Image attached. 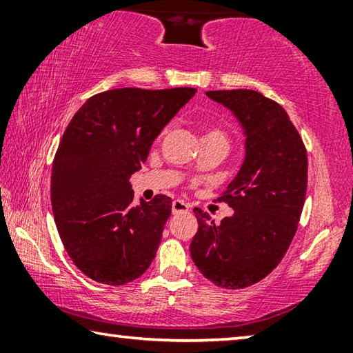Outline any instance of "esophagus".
I'll list each match as a JSON object with an SVG mask.
<instances>
[{
    "instance_id": "34e87169",
    "label": "esophagus",
    "mask_w": 353,
    "mask_h": 353,
    "mask_svg": "<svg viewBox=\"0 0 353 353\" xmlns=\"http://www.w3.org/2000/svg\"><path fill=\"white\" fill-rule=\"evenodd\" d=\"M188 208H190V205L187 204V202H183V201H179V199L172 201V207H171L172 214H177V213H185V212H188Z\"/></svg>"
}]
</instances>
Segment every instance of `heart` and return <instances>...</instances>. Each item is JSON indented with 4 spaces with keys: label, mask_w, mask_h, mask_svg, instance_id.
<instances>
[{
    "label": "heart",
    "mask_w": 353,
    "mask_h": 353,
    "mask_svg": "<svg viewBox=\"0 0 353 353\" xmlns=\"http://www.w3.org/2000/svg\"><path fill=\"white\" fill-rule=\"evenodd\" d=\"M205 137H214V139H223V140H225V141H227V139H225V134L223 132V130H221V129H216V128L208 129V130H207V134L204 135V139H205Z\"/></svg>",
    "instance_id": "heart-1"
}]
</instances>
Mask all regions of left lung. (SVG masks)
<instances>
[{
  "label": "left lung",
  "mask_w": 353,
  "mask_h": 353,
  "mask_svg": "<svg viewBox=\"0 0 353 353\" xmlns=\"http://www.w3.org/2000/svg\"><path fill=\"white\" fill-rule=\"evenodd\" d=\"M207 97L234 112L246 135V155L218 198L234 214L214 224L194 208L199 227L190 254L210 282L240 290L271 274L294 238L307 194V149L276 101L243 88Z\"/></svg>",
  "instance_id": "left-lung-1"
}]
</instances>
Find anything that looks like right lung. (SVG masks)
I'll return each instance as SVG.
<instances>
[{
    "label": "right lung",
    "instance_id": "add662e5",
    "mask_svg": "<svg viewBox=\"0 0 353 353\" xmlns=\"http://www.w3.org/2000/svg\"><path fill=\"white\" fill-rule=\"evenodd\" d=\"M196 88H113L87 99L65 129L51 172V205L63 248L94 282L139 279L157 252L171 198L134 204L129 179Z\"/></svg>",
    "mask_w": 353,
    "mask_h": 353
}]
</instances>
